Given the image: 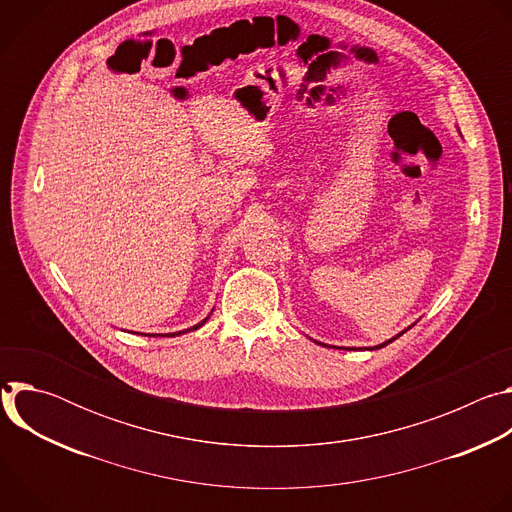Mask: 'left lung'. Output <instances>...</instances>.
Here are the masks:
<instances>
[{
	"mask_svg": "<svg viewBox=\"0 0 512 512\" xmlns=\"http://www.w3.org/2000/svg\"><path fill=\"white\" fill-rule=\"evenodd\" d=\"M415 324H417V322H413L411 326H415ZM411 326H409V328H411ZM409 328H405V330H403V332H399L397 336H393V338H389V340H385V342H381V344H377V346H367V348H362V346H358V348H354V346H328V344H322V342H318V340H314V342H316V344H322V346H328V348H338V350H379V348H383V346L391 344L393 340H397V338H399L401 334H405Z\"/></svg>",
	"mask_w": 512,
	"mask_h": 512,
	"instance_id": "obj_1",
	"label": "left lung"
}]
</instances>
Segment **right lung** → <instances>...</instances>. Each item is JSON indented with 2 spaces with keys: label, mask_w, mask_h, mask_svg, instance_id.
<instances>
[{
  "label": "right lung",
  "mask_w": 512,
  "mask_h": 512,
  "mask_svg": "<svg viewBox=\"0 0 512 512\" xmlns=\"http://www.w3.org/2000/svg\"><path fill=\"white\" fill-rule=\"evenodd\" d=\"M210 314H212V312H210ZM208 318H210V316H206L202 322H198V324H194V326H190V328H186V330H180V332H172V334H148V336H180V334H186V332H194V330H198L200 326H204Z\"/></svg>",
  "instance_id": "right-lung-1"
}]
</instances>
